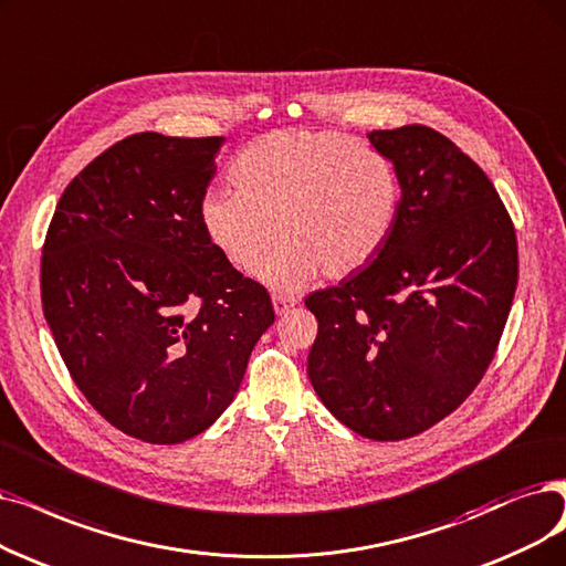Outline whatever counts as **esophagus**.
I'll return each mask as SVG.
<instances>
[{
	"instance_id": "1",
	"label": "esophagus",
	"mask_w": 566,
	"mask_h": 566,
	"mask_svg": "<svg viewBox=\"0 0 566 566\" xmlns=\"http://www.w3.org/2000/svg\"><path fill=\"white\" fill-rule=\"evenodd\" d=\"M271 304H274L276 315H285L292 306H297V300L290 297V295H274V297H271Z\"/></svg>"
}]
</instances>
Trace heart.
<instances>
[{"label": "heart", "instance_id": "1", "mask_svg": "<svg viewBox=\"0 0 566 566\" xmlns=\"http://www.w3.org/2000/svg\"><path fill=\"white\" fill-rule=\"evenodd\" d=\"M238 188H209L199 222L216 251L292 292L321 274L338 281L388 243L401 205L395 165L378 148L332 129H276L248 144L230 167Z\"/></svg>", "mask_w": 566, "mask_h": 566}]
</instances>
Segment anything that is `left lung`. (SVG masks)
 Returning a JSON list of instances; mask_svg holds the SVG:
<instances>
[{"mask_svg": "<svg viewBox=\"0 0 566 566\" xmlns=\"http://www.w3.org/2000/svg\"><path fill=\"white\" fill-rule=\"evenodd\" d=\"M401 205L382 251L313 292L308 378L359 437L399 441L453 413L500 344L517 285L513 222L485 171L432 127L367 134Z\"/></svg>", "mask_w": 566, "mask_h": 566, "instance_id": "8db88e82", "label": "left lung"}]
</instances>
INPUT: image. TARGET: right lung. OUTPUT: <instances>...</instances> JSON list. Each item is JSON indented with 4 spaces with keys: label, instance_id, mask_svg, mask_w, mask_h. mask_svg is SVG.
Segmentation results:
<instances>
[{
    "label": "right lung",
    "instance_id": "add662e5",
    "mask_svg": "<svg viewBox=\"0 0 566 566\" xmlns=\"http://www.w3.org/2000/svg\"><path fill=\"white\" fill-rule=\"evenodd\" d=\"M222 137L142 132L62 192L41 258V302L78 390L120 432L180 443L232 403L266 290L207 239L199 199Z\"/></svg>",
    "mask_w": 566,
    "mask_h": 566
}]
</instances>
